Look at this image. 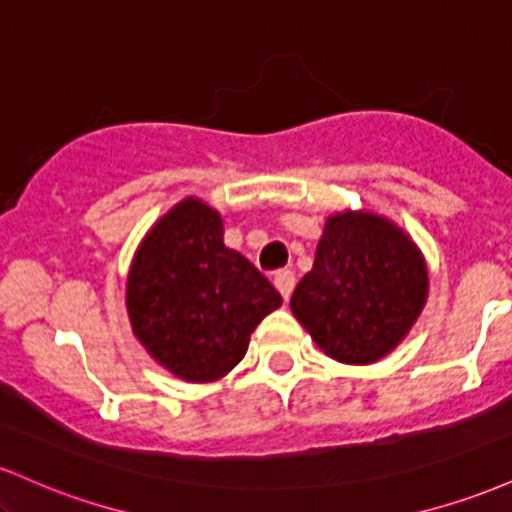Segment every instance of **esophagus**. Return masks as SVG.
I'll use <instances>...</instances> for the list:
<instances>
[{"mask_svg": "<svg viewBox=\"0 0 512 512\" xmlns=\"http://www.w3.org/2000/svg\"><path fill=\"white\" fill-rule=\"evenodd\" d=\"M274 286H276V291L284 296V301H289L291 293H293V286H296V276H293L291 269H279V272L274 274Z\"/></svg>", "mask_w": 512, "mask_h": 512, "instance_id": "34e87169", "label": "esophagus"}]
</instances>
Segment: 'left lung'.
I'll list each match as a JSON object with an SVG mask.
<instances>
[{
  "label": "left lung",
  "mask_w": 512,
  "mask_h": 512,
  "mask_svg": "<svg viewBox=\"0 0 512 512\" xmlns=\"http://www.w3.org/2000/svg\"><path fill=\"white\" fill-rule=\"evenodd\" d=\"M426 296L428 269L414 240L373 211H342L325 221L291 310L327 356L366 366L407 337Z\"/></svg>",
  "instance_id": "8db88e82"
}]
</instances>
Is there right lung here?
Wrapping results in <instances>:
<instances>
[{
	"label": "right lung",
	"mask_w": 512,
	"mask_h": 512,
	"mask_svg": "<svg viewBox=\"0 0 512 512\" xmlns=\"http://www.w3.org/2000/svg\"><path fill=\"white\" fill-rule=\"evenodd\" d=\"M279 305L267 276L223 245L219 211L197 197L151 226L127 276L134 337L187 383H211L236 368L250 334Z\"/></svg>",
	"instance_id": "1"
}]
</instances>
